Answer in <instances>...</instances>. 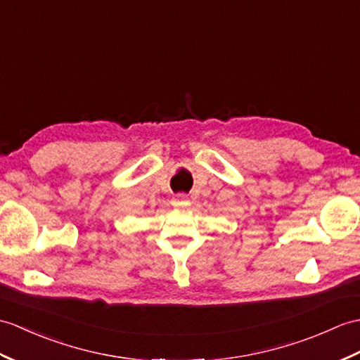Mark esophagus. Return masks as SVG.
Here are the masks:
<instances>
[{"mask_svg":"<svg viewBox=\"0 0 360 360\" xmlns=\"http://www.w3.org/2000/svg\"><path fill=\"white\" fill-rule=\"evenodd\" d=\"M172 204H173L174 207H187V205H188V199H187L186 195L179 193V195H176V196H174V198L172 199Z\"/></svg>","mask_w":360,"mask_h":360,"instance_id":"34e87169","label":"esophagus"}]
</instances>
